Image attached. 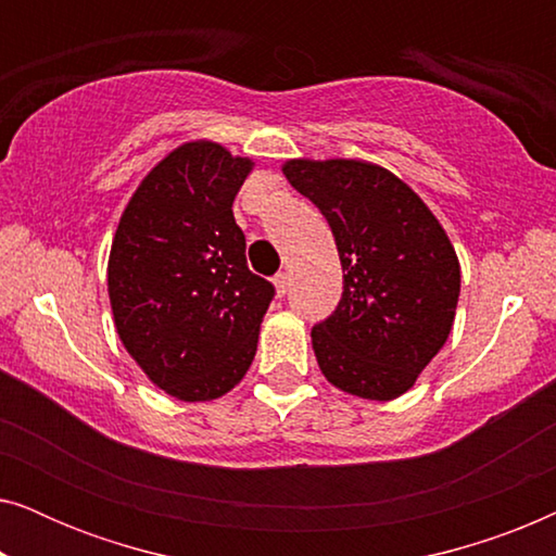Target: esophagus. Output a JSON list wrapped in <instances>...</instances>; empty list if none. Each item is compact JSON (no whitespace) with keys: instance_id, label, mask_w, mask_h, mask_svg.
I'll list each match as a JSON object with an SVG mask.
<instances>
[{"instance_id":"1","label":"esophagus","mask_w":556,"mask_h":556,"mask_svg":"<svg viewBox=\"0 0 556 556\" xmlns=\"http://www.w3.org/2000/svg\"><path fill=\"white\" fill-rule=\"evenodd\" d=\"M273 283H276L278 295H286L288 293V286H291V278H288V273H278V276L273 278Z\"/></svg>"}]
</instances>
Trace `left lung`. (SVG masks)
<instances>
[{
    "instance_id": "8db88e82",
    "label": "left lung",
    "mask_w": 556,
    "mask_h": 556,
    "mask_svg": "<svg viewBox=\"0 0 556 556\" xmlns=\"http://www.w3.org/2000/svg\"><path fill=\"white\" fill-rule=\"evenodd\" d=\"M286 179L321 210L337 240L344 293L311 329L324 377L364 400L405 394L453 329L458 255L405 181L356 159H293Z\"/></svg>"
}]
</instances>
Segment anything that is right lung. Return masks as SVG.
I'll return each mask as SVG.
<instances>
[{
    "instance_id": "1",
    "label": "right lung",
    "mask_w": 556,
    "mask_h": 556,
    "mask_svg": "<svg viewBox=\"0 0 556 556\" xmlns=\"http://www.w3.org/2000/svg\"><path fill=\"white\" fill-rule=\"evenodd\" d=\"M250 159L212 141L174 149L121 215L109 257L113 321L156 387L207 402L245 377L276 288L245 261L232 202Z\"/></svg>"
}]
</instances>
